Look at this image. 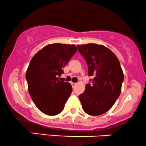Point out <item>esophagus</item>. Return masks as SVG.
<instances>
[{
	"mask_svg": "<svg viewBox=\"0 0 146 146\" xmlns=\"http://www.w3.org/2000/svg\"><path fill=\"white\" fill-rule=\"evenodd\" d=\"M71 84H72V87H73V88H74V86H76V83H73V82H72V83H71Z\"/></svg>",
	"mask_w": 146,
	"mask_h": 146,
	"instance_id": "esophagus-1",
	"label": "esophagus"
}]
</instances>
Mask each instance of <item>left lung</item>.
<instances>
[{
  "instance_id": "obj_1",
  "label": "left lung",
  "mask_w": 146,
  "mask_h": 146,
  "mask_svg": "<svg viewBox=\"0 0 146 146\" xmlns=\"http://www.w3.org/2000/svg\"><path fill=\"white\" fill-rule=\"evenodd\" d=\"M85 58L88 76L94 79L79 96L84 111L90 115L108 112L120 95L124 74L117 58L110 49L95 43L78 45Z\"/></svg>"
}]
</instances>
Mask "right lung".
<instances>
[{"label": "right lung", "mask_w": 146, "mask_h": 146, "mask_svg": "<svg viewBox=\"0 0 146 146\" xmlns=\"http://www.w3.org/2000/svg\"><path fill=\"white\" fill-rule=\"evenodd\" d=\"M77 50L74 45L53 43L43 47L31 60L26 73L28 90L36 106L48 115H58L72 91L60 82L62 68Z\"/></svg>", "instance_id": "right-lung-1"}]
</instances>
